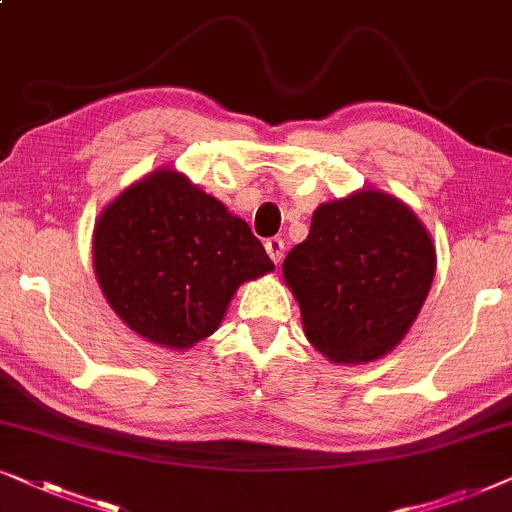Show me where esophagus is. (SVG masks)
I'll return each instance as SVG.
<instances>
[{
  "instance_id": "1",
  "label": "esophagus",
  "mask_w": 512,
  "mask_h": 512,
  "mask_svg": "<svg viewBox=\"0 0 512 512\" xmlns=\"http://www.w3.org/2000/svg\"><path fill=\"white\" fill-rule=\"evenodd\" d=\"M265 251H268L270 261L279 265V263H282V258H284V242L279 240V237H272V240L265 242Z\"/></svg>"
}]
</instances>
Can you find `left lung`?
<instances>
[{
	"instance_id": "8db88e82",
	"label": "left lung",
	"mask_w": 512,
	"mask_h": 512,
	"mask_svg": "<svg viewBox=\"0 0 512 512\" xmlns=\"http://www.w3.org/2000/svg\"><path fill=\"white\" fill-rule=\"evenodd\" d=\"M305 338L328 361L361 366L408 335L436 275V247L394 195L361 188L314 209L310 235L284 258Z\"/></svg>"
}]
</instances>
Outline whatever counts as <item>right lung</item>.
Here are the masks:
<instances>
[{"label":"right lung","instance_id":"add662e5","mask_svg":"<svg viewBox=\"0 0 512 512\" xmlns=\"http://www.w3.org/2000/svg\"><path fill=\"white\" fill-rule=\"evenodd\" d=\"M93 268L132 333L184 352L221 326L240 284L275 265L247 221L186 174L158 167L97 216Z\"/></svg>","mask_w":512,"mask_h":512}]
</instances>
